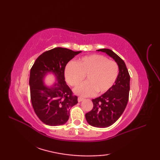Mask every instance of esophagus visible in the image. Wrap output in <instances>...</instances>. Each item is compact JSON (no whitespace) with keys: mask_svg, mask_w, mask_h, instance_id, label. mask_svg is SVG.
I'll return each instance as SVG.
<instances>
[{"mask_svg":"<svg viewBox=\"0 0 160 160\" xmlns=\"http://www.w3.org/2000/svg\"><path fill=\"white\" fill-rule=\"evenodd\" d=\"M83 100H84V98H81V97H79V98H78V101L79 102H82Z\"/></svg>","mask_w":160,"mask_h":160,"instance_id":"esophagus-1","label":"esophagus"}]
</instances>
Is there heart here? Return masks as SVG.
<instances>
[{
	"label": "heart",
	"instance_id": "b5f03b06",
	"mask_svg": "<svg viewBox=\"0 0 160 160\" xmlns=\"http://www.w3.org/2000/svg\"><path fill=\"white\" fill-rule=\"evenodd\" d=\"M119 73L118 64L102 55L84 56L77 63L71 62L64 70L67 82L71 86H77L84 79L87 81L74 89L78 96H91L106 93L113 87Z\"/></svg>",
	"mask_w": 160,
	"mask_h": 160
}]
</instances>
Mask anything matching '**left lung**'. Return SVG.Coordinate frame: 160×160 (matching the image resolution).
<instances>
[{
	"label": "left lung",
	"mask_w": 160,
	"mask_h": 160,
	"mask_svg": "<svg viewBox=\"0 0 160 160\" xmlns=\"http://www.w3.org/2000/svg\"><path fill=\"white\" fill-rule=\"evenodd\" d=\"M97 51L106 53L113 58L119 67V74L115 84L101 96L92 100V110L85 114L86 120L91 126L106 128L120 118L127 107L130 90V75L124 60L113 51L108 49Z\"/></svg>",
	"instance_id": "obj_1"
}]
</instances>
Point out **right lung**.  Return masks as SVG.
<instances>
[{"label":"right lung","instance_id":"add662e5","mask_svg":"<svg viewBox=\"0 0 160 160\" xmlns=\"http://www.w3.org/2000/svg\"><path fill=\"white\" fill-rule=\"evenodd\" d=\"M81 52L56 47L44 52L35 61L30 71L29 87L32 107L38 118L49 126L65 124L70 108L78 103V97L64 80L67 64ZM47 72L57 77V83L48 88L43 85Z\"/></svg>","mask_w":160,"mask_h":160}]
</instances>
